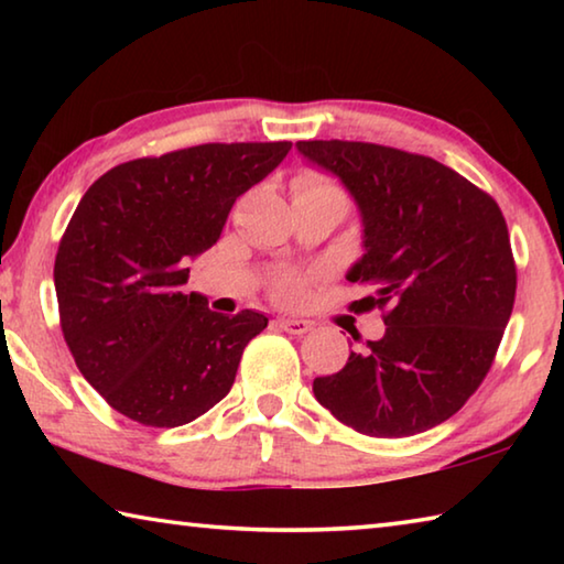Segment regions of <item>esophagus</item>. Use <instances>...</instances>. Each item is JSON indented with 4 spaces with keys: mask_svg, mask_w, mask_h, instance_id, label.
Masks as SVG:
<instances>
[{
    "mask_svg": "<svg viewBox=\"0 0 564 564\" xmlns=\"http://www.w3.org/2000/svg\"><path fill=\"white\" fill-rule=\"evenodd\" d=\"M279 326L285 333H291V336H303V333H308L313 328V323L303 318H279Z\"/></svg>",
    "mask_w": 564,
    "mask_h": 564,
    "instance_id": "esophagus-1",
    "label": "esophagus"
}]
</instances>
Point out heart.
I'll return each mask as SVG.
<instances>
[{"label": "heart", "instance_id": "obj_1", "mask_svg": "<svg viewBox=\"0 0 564 564\" xmlns=\"http://www.w3.org/2000/svg\"><path fill=\"white\" fill-rule=\"evenodd\" d=\"M293 194L295 196H301V194H340V188L333 184L330 178L321 176V174H301L293 181ZM273 293L283 301H299L303 293V281L293 273L279 275V279L273 281Z\"/></svg>", "mask_w": 564, "mask_h": 564}]
</instances>
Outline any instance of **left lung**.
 <instances>
[{"mask_svg":"<svg viewBox=\"0 0 564 564\" xmlns=\"http://www.w3.org/2000/svg\"><path fill=\"white\" fill-rule=\"evenodd\" d=\"M295 149L356 198L366 253L346 279L373 293L350 308L386 321L313 393L362 435L431 431L482 383L510 321L518 271L500 206L431 156L338 139Z\"/></svg>","mask_w":564,"mask_h":564,"instance_id":"left-lung-1","label":"left lung"}]
</instances>
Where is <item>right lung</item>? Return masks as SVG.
Wrapping results in <instances>:
<instances>
[{
    "label": "right lung",
    "mask_w": 564,
    "mask_h": 564,
    "mask_svg": "<svg viewBox=\"0 0 564 564\" xmlns=\"http://www.w3.org/2000/svg\"><path fill=\"white\" fill-rule=\"evenodd\" d=\"M291 141L202 144L133 159L89 186L59 241L54 289L76 368L99 395L149 427L186 425L234 386L256 311L224 316L184 293L188 261L212 248L236 198Z\"/></svg>",
    "instance_id": "add662e5"
}]
</instances>
